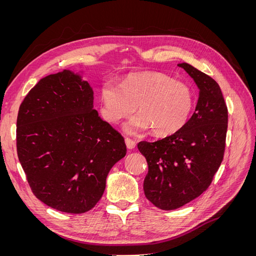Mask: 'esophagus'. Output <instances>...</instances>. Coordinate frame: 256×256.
<instances>
[{"instance_id": "1", "label": "esophagus", "mask_w": 256, "mask_h": 256, "mask_svg": "<svg viewBox=\"0 0 256 256\" xmlns=\"http://www.w3.org/2000/svg\"><path fill=\"white\" fill-rule=\"evenodd\" d=\"M125 143H126L127 148H129V150H134V147H136V141L131 140V138H125Z\"/></svg>"}]
</instances>
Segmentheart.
Segmentation results:
<instances>
[{
  "label": "heart",
  "mask_w": 256,
  "mask_h": 256,
  "mask_svg": "<svg viewBox=\"0 0 256 256\" xmlns=\"http://www.w3.org/2000/svg\"><path fill=\"white\" fill-rule=\"evenodd\" d=\"M194 104L188 84L159 72H134L118 85L106 81L100 88V113L111 124H118L132 114L125 130L136 134L152 128L159 136H171L187 124Z\"/></svg>",
  "instance_id": "b5f03b06"
}]
</instances>
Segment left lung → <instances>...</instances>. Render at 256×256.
<instances>
[{"label": "left lung", "mask_w": 256, "mask_h": 256, "mask_svg": "<svg viewBox=\"0 0 256 256\" xmlns=\"http://www.w3.org/2000/svg\"><path fill=\"white\" fill-rule=\"evenodd\" d=\"M178 66L200 90L194 113L177 132L138 144L148 164L145 196L162 210L180 208L206 191L226 150L228 115L219 84L187 63Z\"/></svg>", "instance_id": "1"}]
</instances>
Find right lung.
<instances>
[{"label":"right lung","mask_w":256,"mask_h":256,"mask_svg":"<svg viewBox=\"0 0 256 256\" xmlns=\"http://www.w3.org/2000/svg\"><path fill=\"white\" fill-rule=\"evenodd\" d=\"M94 92L70 70L44 76L17 118V152L34 196L56 210L83 214L106 189L125 140L94 109Z\"/></svg>","instance_id":"add662e5"}]
</instances>
